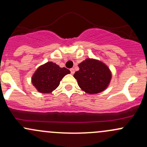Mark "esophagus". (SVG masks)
<instances>
[{
    "mask_svg": "<svg viewBox=\"0 0 147 147\" xmlns=\"http://www.w3.org/2000/svg\"><path fill=\"white\" fill-rule=\"evenodd\" d=\"M70 70V72H71V74H72V75H73V74L75 73V70H74V68H71Z\"/></svg>",
    "mask_w": 147,
    "mask_h": 147,
    "instance_id": "obj_1",
    "label": "esophagus"
}]
</instances>
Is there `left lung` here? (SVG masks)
Wrapping results in <instances>:
<instances>
[{
  "label": "left lung",
  "mask_w": 147,
  "mask_h": 147,
  "mask_svg": "<svg viewBox=\"0 0 147 147\" xmlns=\"http://www.w3.org/2000/svg\"><path fill=\"white\" fill-rule=\"evenodd\" d=\"M80 70L74 74L79 86L87 93L104 91L109 85L112 75L107 65L100 61L87 59L79 64Z\"/></svg>",
  "instance_id": "8db88e82"
}]
</instances>
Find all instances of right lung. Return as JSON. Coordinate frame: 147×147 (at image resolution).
<instances>
[{
	"instance_id": "add662e5",
	"label": "right lung",
	"mask_w": 147,
	"mask_h": 147,
	"mask_svg": "<svg viewBox=\"0 0 147 147\" xmlns=\"http://www.w3.org/2000/svg\"><path fill=\"white\" fill-rule=\"evenodd\" d=\"M69 73L70 71L68 69L47 62L37 69L32 77V83L40 93H49L56 89L61 80Z\"/></svg>"
}]
</instances>
